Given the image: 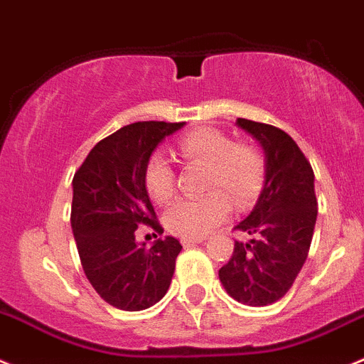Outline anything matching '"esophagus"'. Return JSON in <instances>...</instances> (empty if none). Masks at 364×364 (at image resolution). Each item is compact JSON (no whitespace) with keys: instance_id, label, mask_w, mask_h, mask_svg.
Wrapping results in <instances>:
<instances>
[{"instance_id":"34e87169","label":"esophagus","mask_w":364,"mask_h":364,"mask_svg":"<svg viewBox=\"0 0 364 364\" xmlns=\"http://www.w3.org/2000/svg\"><path fill=\"white\" fill-rule=\"evenodd\" d=\"M204 240H206L204 236H199V238H186L185 236V238H181V243L185 247H190V245H196V243H203Z\"/></svg>"}]
</instances>
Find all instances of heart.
I'll return each instance as SVG.
<instances>
[{
    "label": "heart",
    "mask_w": 364,
    "mask_h": 364,
    "mask_svg": "<svg viewBox=\"0 0 364 364\" xmlns=\"http://www.w3.org/2000/svg\"><path fill=\"white\" fill-rule=\"evenodd\" d=\"M185 160L206 165V190L199 199H179L165 213L168 231L186 238H199L231 213V199L245 208L259 193L264 179V158L249 142H232L228 133L215 128H197L178 142ZM146 188L156 204H165L174 193V172L164 154L149 158L146 167Z\"/></svg>",
    "instance_id": "obj_1"
}]
</instances>
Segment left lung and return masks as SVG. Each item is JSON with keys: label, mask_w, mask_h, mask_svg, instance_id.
<instances>
[{"label": "left lung", "mask_w": 364, "mask_h": 364, "mask_svg": "<svg viewBox=\"0 0 364 364\" xmlns=\"http://www.w3.org/2000/svg\"><path fill=\"white\" fill-rule=\"evenodd\" d=\"M236 126L259 142L267 168L252 211L235 228L250 240L235 242L218 279L235 301L261 308L287 295L308 257L318 213L315 174L283 129L247 119Z\"/></svg>", "instance_id": "1"}]
</instances>
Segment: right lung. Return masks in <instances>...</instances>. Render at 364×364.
Masks as SVG:
<instances>
[{"label": "right lung", "instance_id": "add662e5", "mask_svg": "<svg viewBox=\"0 0 364 364\" xmlns=\"http://www.w3.org/2000/svg\"><path fill=\"white\" fill-rule=\"evenodd\" d=\"M185 122H135L94 146L73 179L70 225L85 276L105 302L142 311L171 287L181 243L174 236L139 243L140 224L164 232L146 188L151 154Z\"/></svg>", "mask_w": 364, "mask_h": 364}]
</instances>
